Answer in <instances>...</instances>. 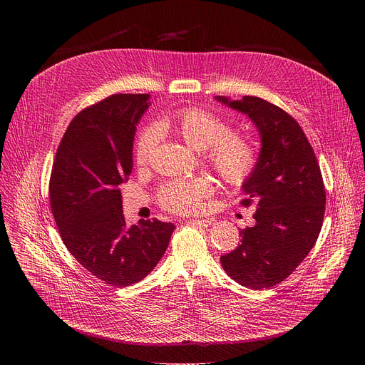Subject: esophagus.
<instances>
[{
  "label": "esophagus",
  "instance_id": "obj_1",
  "mask_svg": "<svg viewBox=\"0 0 365 365\" xmlns=\"http://www.w3.org/2000/svg\"><path fill=\"white\" fill-rule=\"evenodd\" d=\"M212 219H192V220H189V223L190 225H194V226H201V227H207V226H210L212 225Z\"/></svg>",
  "mask_w": 365,
  "mask_h": 365
}]
</instances>
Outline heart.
I'll return each mask as SVG.
<instances>
[{
	"mask_svg": "<svg viewBox=\"0 0 365 365\" xmlns=\"http://www.w3.org/2000/svg\"><path fill=\"white\" fill-rule=\"evenodd\" d=\"M160 130L175 131L190 148L206 150L207 160L220 178L232 186H240L252 176L257 164V153L250 140L234 133L231 124L219 115L201 108L183 109L158 124ZM158 143V130L145 128L134 146V158L145 164ZM212 194V183L205 178L170 182L161 187V204L175 213L198 210L201 201Z\"/></svg>",
	"mask_w": 365,
	"mask_h": 365,
	"instance_id": "heart-1",
	"label": "heart"
}]
</instances>
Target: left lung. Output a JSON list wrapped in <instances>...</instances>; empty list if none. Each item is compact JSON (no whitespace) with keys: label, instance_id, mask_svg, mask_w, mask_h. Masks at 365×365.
Here are the masks:
<instances>
[{"label":"left lung","instance_id":"left-lung-1","mask_svg":"<svg viewBox=\"0 0 365 365\" xmlns=\"http://www.w3.org/2000/svg\"><path fill=\"white\" fill-rule=\"evenodd\" d=\"M217 102L247 115L260 136L242 205L256 204V225L240 229L241 244L220 257L225 272L252 290L284 281L315 245L325 212V189L314 149L302 127L281 108L255 96Z\"/></svg>","mask_w":365,"mask_h":365}]
</instances>
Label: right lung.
Instances as JSON below:
<instances>
[{
	"mask_svg": "<svg viewBox=\"0 0 365 365\" xmlns=\"http://www.w3.org/2000/svg\"><path fill=\"white\" fill-rule=\"evenodd\" d=\"M149 94H113L71 121L57 148L50 204L63 244L94 277L115 287L143 279L164 256L175 225L128 226L120 186L133 170L136 125Z\"/></svg>",
	"mask_w": 365,
	"mask_h": 365,
	"instance_id": "add662e5",
	"label": "right lung"
}]
</instances>
